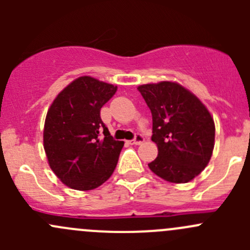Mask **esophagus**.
I'll return each mask as SVG.
<instances>
[{
  "label": "esophagus",
  "instance_id": "obj_1",
  "mask_svg": "<svg viewBox=\"0 0 250 250\" xmlns=\"http://www.w3.org/2000/svg\"><path fill=\"white\" fill-rule=\"evenodd\" d=\"M144 141V137L141 134H139V133H137L134 137V139L133 140H129L128 143L130 144V145H139V144H141Z\"/></svg>",
  "mask_w": 250,
  "mask_h": 250
}]
</instances>
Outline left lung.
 <instances>
[{"mask_svg":"<svg viewBox=\"0 0 250 250\" xmlns=\"http://www.w3.org/2000/svg\"><path fill=\"white\" fill-rule=\"evenodd\" d=\"M152 115V137L158 156L148 163L156 175L169 183L192 180L208 165L215 125L197 97L174 82L138 87Z\"/></svg>","mask_w":250,"mask_h":250,"instance_id":"obj_1","label":"left lung"}]
</instances>
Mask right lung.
Returning <instances> with one entry per match:
<instances>
[{"label": "right lung", "instance_id": "right-lung-1", "mask_svg": "<svg viewBox=\"0 0 250 250\" xmlns=\"http://www.w3.org/2000/svg\"><path fill=\"white\" fill-rule=\"evenodd\" d=\"M117 85L83 76L62 90L47 112L43 146L55 175L80 191L97 188L110 178L125 143L115 140L100 110Z\"/></svg>", "mask_w": 250, "mask_h": 250}]
</instances>
